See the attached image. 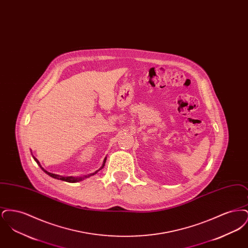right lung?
Wrapping results in <instances>:
<instances>
[{
    "instance_id": "add662e5",
    "label": "right lung",
    "mask_w": 248,
    "mask_h": 248,
    "mask_svg": "<svg viewBox=\"0 0 248 248\" xmlns=\"http://www.w3.org/2000/svg\"><path fill=\"white\" fill-rule=\"evenodd\" d=\"M33 158H34V160L36 161V163L38 164V165H40V167L44 170V172H46L47 175H49L50 177H54V178H57V179H60V180H63V181H67V182H71V183H74V182H79V181H81V180H83L84 178H86V177H90V176H93L94 175L95 173H97L101 168H103L104 167V165H105V163H106L107 158L104 159V162H103V165L101 166V168L99 169V170H97V171H95L94 173L93 174H90V175H87V176H83V177H63V176H59V175H56V174H52V173H50V172H47L46 170H45L43 167H42V165H40V163H39V161L36 159L35 157L33 156Z\"/></svg>"
}]
</instances>
